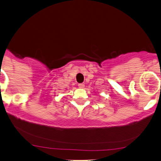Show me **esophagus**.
I'll list each match as a JSON object with an SVG mask.
<instances>
[{
    "mask_svg": "<svg viewBox=\"0 0 161 161\" xmlns=\"http://www.w3.org/2000/svg\"><path fill=\"white\" fill-rule=\"evenodd\" d=\"M78 86H79V87H80V88H84L85 85L82 84H82H79Z\"/></svg>",
    "mask_w": 161,
    "mask_h": 161,
    "instance_id": "esophagus-1",
    "label": "esophagus"
}]
</instances>
